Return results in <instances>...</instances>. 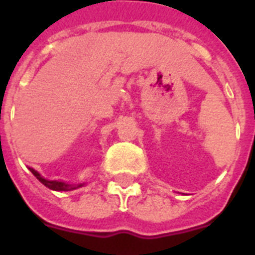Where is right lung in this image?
<instances>
[{
  "mask_svg": "<svg viewBox=\"0 0 255 255\" xmlns=\"http://www.w3.org/2000/svg\"><path fill=\"white\" fill-rule=\"evenodd\" d=\"M31 171V173L34 175V176L39 180V182L43 184V186H46L47 188H50V190H54V191H71V190H75V188L82 187L83 184H78V186H73V184H67V183L64 182H57V180H47V179H43V177L35 171V169H32V168H28Z\"/></svg>",
  "mask_w": 255,
  "mask_h": 255,
  "instance_id": "right-lung-1",
  "label": "right lung"
}]
</instances>
